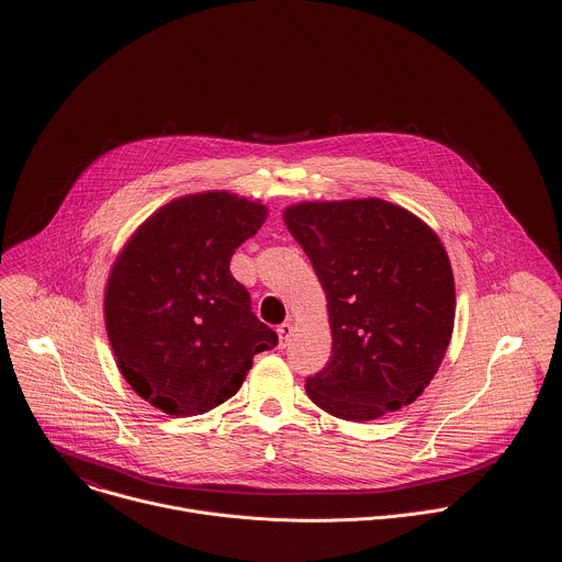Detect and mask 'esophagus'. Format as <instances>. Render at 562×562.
Returning a JSON list of instances; mask_svg holds the SVG:
<instances>
[{"instance_id": "obj_1", "label": "esophagus", "mask_w": 562, "mask_h": 562, "mask_svg": "<svg viewBox=\"0 0 562 562\" xmlns=\"http://www.w3.org/2000/svg\"><path fill=\"white\" fill-rule=\"evenodd\" d=\"M291 330H293V326H291V322H289V319H286V322H282V324L278 326V337H280V346H282V348L289 344Z\"/></svg>"}]
</instances>
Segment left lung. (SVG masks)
Masks as SVG:
<instances>
[{
  "label": "left lung",
  "mask_w": 562,
  "mask_h": 562,
  "mask_svg": "<svg viewBox=\"0 0 562 562\" xmlns=\"http://www.w3.org/2000/svg\"><path fill=\"white\" fill-rule=\"evenodd\" d=\"M284 221L328 300L333 352L306 378L313 404L348 422L413 404L454 326V278L437 234L380 199L302 203Z\"/></svg>",
  "instance_id": "8db88e82"
}]
</instances>
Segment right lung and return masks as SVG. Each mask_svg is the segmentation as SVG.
Returning a JSON list of instances; mask_svg holds the SVG:
<instances>
[{
  "label": "right lung",
  "mask_w": 562,
  "mask_h": 562,
  "mask_svg": "<svg viewBox=\"0 0 562 562\" xmlns=\"http://www.w3.org/2000/svg\"><path fill=\"white\" fill-rule=\"evenodd\" d=\"M265 218V205L227 192L184 196L149 216L114 262L108 337L127 384L158 411L210 413L238 393L254 355L278 344L229 271Z\"/></svg>",
  "instance_id": "1"
}]
</instances>
